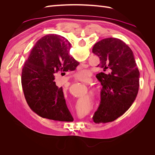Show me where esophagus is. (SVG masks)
Masks as SVG:
<instances>
[{"label":"esophagus","instance_id":"1","mask_svg":"<svg viewBox=\"0 0 155 155\" xmlns=\"http://www.w3.org/2000/svg\"><path fill=\"white\" fill-rule=\"evenodd\" d=\"M85 66H86V65H85V64H81V68H83V67H85Z\"/></svg>","mask_w":155,"mask_h":155}]
</instances>
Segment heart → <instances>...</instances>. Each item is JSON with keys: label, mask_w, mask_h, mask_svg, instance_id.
<instances>
[{"label": "heart", "mask_w": 155, "mask_h": 155, "mask_svg": "<svg viewBox=\"0 0 155 155\" xmlns=\"http://www.w3.org/2000/svg\"><path fill=\"white\" fill-rule=\"evenodd\" d=\"M89 75V72L87 70H81L78 71L76 74H75V78L78 80H83L87 78H88Z\"/></svg>", "instance_id": "heart-1"}]
</instances>
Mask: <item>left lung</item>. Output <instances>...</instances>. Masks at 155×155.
Returning <instances> with one entry per match:
<instances>
[{
    "label": "left lung",
    "mask_w": 155,
    "mask_h": 155,
    "mask_svg": "<svg viewBox=\"0 0 155 155\" xmlns=\"http://www.w3.org/2000/svg\"><path fill=\"white\" fill-rule=\"evenodd\" d=\"M92 52L100 58L101 102L93 116L96 124L107 123L123 115L132 105L139 89L140 72L133 52L121 40L110 37L96 43Z\"/></svg>",
    "instance_id": "1"
}]
</instances>
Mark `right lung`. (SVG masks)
<instances>
[{"instance_id":"add662e5","label":"right lung","mask_w":155,"mask_h":155,"mask_svg":"<svg viewBox=\"0 0 155 155\" xmlns=\"http://www.w3.org/2000/svg\"><path fill=\"white\" fill-rule=\"evenodd\" d=\"M70 44L63 37L46 35L37 41L22 70L21 83L27 104L44 118L60 121L74 120L62 87L55 75L72 71L79 64L69 55Z\"/></svg>"}]
</instances>
